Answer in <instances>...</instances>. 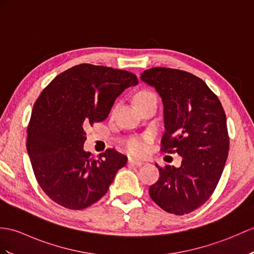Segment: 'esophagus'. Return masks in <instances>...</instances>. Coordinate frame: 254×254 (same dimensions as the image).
<instances>
[{"mask_svg": "<svg viewBox=\"0 0 254 254\" xmlns=\"http://www.w3.org/2000/svg\"><path fill=\"white\" fill-rule=\"evenodd\" d=\"M128 163L132 164V166H136V167H140V166H143V164H144L143 161L136 160V159H133V158L128 159Z\"/></svg>", "mask_w": 254, "mask_h": 254, "instance_id": "34e87169", "label": "esophagus"}]
</instances>
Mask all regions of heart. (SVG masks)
I'll list each match as a JSON object with an SVG mask.
<instances>
[{"label": "heart", "instance_id": "b5f03b06", "mask_svg": "<svg viewBox=\"0 0 254 254\" xmlns=\"http://www.w3.org/2000/svg\"><path fill=\"white\" fill-rule=\"evenodd\" d=\"M151 97H156V95L152 92L141 91L137 94L136 97H135V103H138V102H141V100L148 99ZM127 150L131 152L132 155H135V156L143 155L146 150L144 140H141L139 138H131L127 141Z\"/></svg>", "mask_w": 254, "mask_h": 254}]
</instances>
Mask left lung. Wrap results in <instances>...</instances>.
Masks as SVG:
<instances>
[{"mask_svg": "<svg viewBox=\"0 0 254 254\" xmlns=\"http://www.w3.org/2000/svg\"><path fill=\"white\" fill-rule=\"evenodd\" d=\"M140 79L162 98L166 132L161 151L182 156L180 168L156 164L160 178L149 194L169 213H190L211 197L225 167L229 149L225 111L209 86L184 70L156 67L145 70Z\"/></svg>", "mask_w": 254, "mask_h": 254, "instance_id": "obj_1", "label": "left lung"}]
</instances>
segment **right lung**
Wrapping results in <instances>:
<instances>
[{"mask_svg": "<svg viewBox=\"0 0 254 254\" xmlns=\"http://www.w3.org/2000/svg\"><path fill=\"white\" fill-rule=\"evenodd\" d=\"M137 76L81 64L58 74L34 103L27 151L40 187L70 210L95 203L109 190L127 156L109 148L99 158L83 150L85 129L108 117L115 100Z\"/></svg>", "mask_w": 254, "mask_h": 254, "instance_id": "right-lung-1", "label": "right lung"}]
</instances>
